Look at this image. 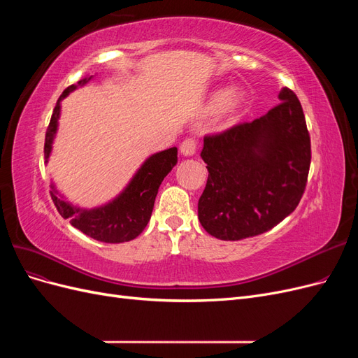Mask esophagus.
Masks as SVG:
<instances>
[{"instance_id": "obj_1", "label": "esophagus", "mask_w": 358, "mask_h": 358, "mask_svg": "<svg viewBox=\"0 0 358 358\" xmlns=\"http://www.w3.org/2000/svg\"><path fill=\"white\" fill-rule=\"evenodd\" d=\"M180 154L183 157H192L196 154V149H197V142L196 138H185L183 142L180 143Z\"/></svg>"}]
</instances>
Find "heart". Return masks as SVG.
<instances>
[{"label": "heart", "instance_id": "b5f03b06", "mask_svg": "<svg viewBox=\"0 0 358 358\" xmlns=\"http://www.w3.org/2000/svg\"><path fill=\"white\" fill-rule=\"evenodd\" d=\"M246 101V95L241 90H231L229 92L225 91H216L212 94L210 100L208 103L209 112H218L222 109L225 117L233 119L237 113L241 112Z\"/></svg>", "mask_w": 358, "mask_h": 358}]
</instances>
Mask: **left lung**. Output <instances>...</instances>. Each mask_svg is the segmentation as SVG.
Returning <instances> with one entry per match:
<instances>
[{"mask_svg": "<svg viewBox=\"0 0 358 358\" xmlns=\"http://www.w3.org/2000/svg\"><path fill=\"white\" fill-rule=\"evenodd\" d=\"M252 122L206 136L200 157L209 171L199 200L203 229L221 241L263 234L297 208L310 166V137L296 94Z\"/></svg>", "mask_w": 358, "mask_h": 358, "instance_id": "8db88e82", "label": "left lung"}]
</instances>
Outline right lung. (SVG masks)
<instances>
[{
  "mask_svg": "<svg viewBox=\"0 0 358 358\" xmlns=\"http://www.w3.org/2000/svg\"><path fill=\"white\" fill-rule=\"evenodd\" d=\"M91 79L92 76L79 80L78 85L69 86L57 101L45 138L46 162L49 161L53 138H55L58 129L61 100L66 99L78 86L86 85ZM176 162L178 148H170L150 155L140 166L133 179L129 180L125 189L117 197L94 209H83L64 200L53 183L50 185V196L62 218L70 220V224L74 229L80 230L86 236L106 243L129 242L136 239L145 230V227L150 220V215H152L155 197L161 182L164 180L171 169L176 166Z\"/></svg>",
  "mask_w": 358,
  "mask_h": 358,
  "instance_id": "1",
  "label": "right lung"
}]
</instances>
